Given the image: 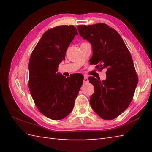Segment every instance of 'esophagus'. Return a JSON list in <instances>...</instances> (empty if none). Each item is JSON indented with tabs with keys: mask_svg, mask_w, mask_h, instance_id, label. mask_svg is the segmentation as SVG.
<instances>
[{
	"mask_svg": "<svg viewBox=\"0 0 152 152\" xmlns=\"http://www.w3.org/2000/svg\"><path fill=\"white\" fill-rule=\"evenodd\" d=\"M88 78H87L86 76H84V83L85 84V83H88Z\"/></svg>",
	"mask_w": 152,
	"mask_h": 152,
	"instance_id": "34e87169",
	"label": "esophagus"
}]
</instances>
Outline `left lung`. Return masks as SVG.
Returning <instances> with one entry per match:
<instances>
[{
	"label": "left lung",
	"instance_id": "1",
	"mask_svg": "<svg viewBox=\"0 0 152 152\" xmlns=\"http://www.w3.org/2000/svg\"><path fill=\"white\" fill-rule=\"evenodd\" d=\"M77 29L92 44L90 64L99 70H107L105 80L88 78L94 87L90 103L102 119H114L127 109L138 83L132 56L118 32L107 24L78 25Z\"/></svg>",
	"mask_w": 152,
	"mask_h": 152
}]
</instances>
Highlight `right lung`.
Returning a JSON list of instances; mask_svg holds the SVG:
<instances>
[{
	"instance_id": "1",
	"label": "right lung",
	"mask_w": 152,
	"mask_h": 152,
	"mask_svg": "<svg viewBox=\"0 0 152 152\" xmlns=\"http://www.w3.org/2000/svg\"><path fill=\"white\" fill-rule=\"evenodd\" d=\"M78 31L74 25H60L43 33L29 62V88L35 106L53 120L65 118L72 110L84 76L76 73L66 78L57 72L67 49Z\"/></svg>"
}]
</instances>
